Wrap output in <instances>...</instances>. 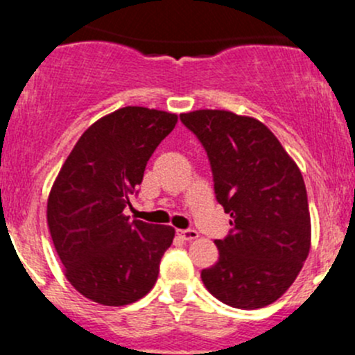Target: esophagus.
<instances>
[{
    "label": "esophagus",
    "mask_w": 355,
    "mask_h": 355,
    "mask_svg": "<svg viewBox=\"0 0 355 355\" xmlns=\"http://www.w3.org/2000/svg\"><path fill=\"white\" fill-rule=\"evenodd\" d=\"M177 234H178V237H182L184 241H196V239L199 237L198 232L192 230V228H189V230H178Z\"/></svg>",
    "instance_id": "esophagus-1"
}]
</instances>
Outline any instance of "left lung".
I'll list each match as a JSON object with an SVG mask.
<instances>
[{
	"mask_svg": "<svg viewBox=\"0 0 355 355\" xmlns=\"http://www.w3.org/2000/svg\"><path fill=\"white\" fill-rule=\"evenodd\" d=\"M206 149L214 194L232 230L216 241V264L200 271L204 287L237 309L280 299L311 249V216L302 173L273 132L225 110L182 113Z\"/></svg>",
	"mask_w": 355,
	"mask_h": 355,
	"instance_id": "8db88e82",
	"label": "left lung"
}]
</instances>
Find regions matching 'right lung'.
<instances>
[{
	"label": "right lung",
	"mask_w": 355,
	"mask_h": 355,
	"mask_svg": "<svg viewBox=\"0 0 355 355\" xmlns=\"http://www.w3.org/2000/svg\"><path fill=\"white\" fill-rule=\"evenodd\" d=\"M177 114L125 106L82 134L48 198V227L67 280L103 306H127L155 287L175 230L130 221V196Z\"/></svg>",
	"instance_id": "1"
}]
</instances>
